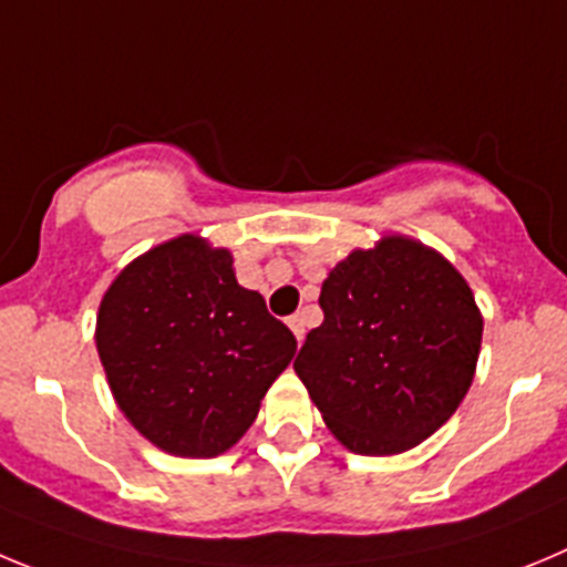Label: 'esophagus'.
<instances>
[{
  "label": "esophagus",
  "instance_id": "1",
  "mask_svg": "<svg viewBox=\"0 0 567 567\" xmlns=\"http://www.w3.org/2000/svg\"><path fill=\"white\" fill-rule=\"evenodd\" d=\"M288 328L293 330L296 341H299V344H302V339H305V313L290 316V319H288Z\"/></svg>",
  "mask_w": 567,
  "mask_h": 567
}]
</instances>
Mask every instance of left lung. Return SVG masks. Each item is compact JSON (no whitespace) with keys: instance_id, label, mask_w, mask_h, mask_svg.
Masks as SVG:
<instances>
[{"instance_id":"obj_1","label":"left lung","mask_w":567,"mask_h":567,"mask_svg":"<svg viewBox=\"0 0 567 567\" xmlns=\"http://www.w3.org/2000/svg\"><path fill=\"white\" fill-rule=\"evenodd\" d=\"M324 321L293 370L336 441L355 455H401L455 415L477 370L483 313L435 248L384 234L321 282Z\"/></svg>"}]
</instances>
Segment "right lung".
<instances>
[{
    "instance_id": "1",
    "label": "right lung",
    "mask_w": 567,
    "mask_h": 567,
    "mask_svg": "<svg viewBox=\"0 0 567 567\" xmlns=\"http://www.w3.org/2000/svg\"><path fill=\"white\" fill-rule=\"evenodd\" d=\"M95 347L115 404L152 446L217 457L257 421L296 339L237 282L228 248L181 234L112 279Z\"/></svg>"
}]
</instances>
